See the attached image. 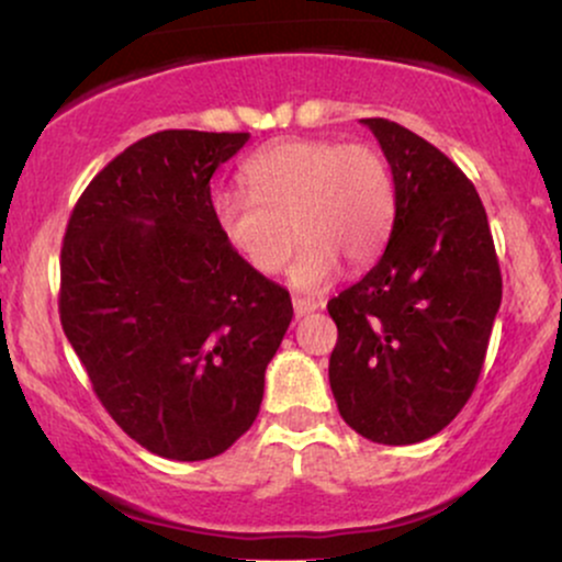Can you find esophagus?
<instances>
[{
	"mask_svg": "<svg viewBox=\"0 0 562 562\" xmlns=\"http://www.w3.org/2000/svg\"><path fill=\"white\" fill-rule=\"evenodd\" d=\"M319 306H322L319 301H312V299H293V312H295V317H306V314L317 312Z\"/></svg>",
	"mask_w": 562,
	"mask_h": 562,
	"instance_id": "esophagus-1",
	"label": "esophagus"
}]
</instances>
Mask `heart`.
I'll use <instances>...</instances> for the list:
<instances>
[{
    "label": "heart",
    "mask_w": 562,
    "mask_h": 562,
    "mask_svg": "<svg viewBox=\"0 0 562 562\" xmlns=\"http://www.w3.org/2000/svg\"><path fill=\"white\" fill-rule=\"evenodd\" d=\"M248 192L222 190L214 222L224 243L259 274H277L303 237L290 267L299 290L327 288L340 261L367 263L383 250L396 216L389 164L362 142L288 139L245 164Z\"/></svg>",
    "instance_id": "1"
}]
</instances>
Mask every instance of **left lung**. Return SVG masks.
<instances>
[{
  "label": "left lung",
  "mask_w": 562,
  "mask_h": 562,
  "mask_svg": "<svg viewBox=\"0 0 562 562\" xmlns=\"http://www.w3.org/2000/svg\"><path fill=\"white\" fill-rule=\"evenodd\" d=\"M362 124L391 166L396 216L380 261L327 303L338 325L330 389L359 436L402 447L447 428L473 393L502 274L465 173L409 128Z\"/></svg>",
  "instance_id": "8db88e82"
}]
</instances>
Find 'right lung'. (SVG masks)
Returning a JSON list of instances; mask_svg holds the SVG:
<instances>
[{
  "label": "right lung",
  "mask_w": 562,
  "mask_h": 562,
  "mask_svg": "<svg viewBox=\"0 0 562 562\" xmlns=\"http://www.w3.org/2000/svg\"><path fill=\"white\" fill-rule=\"evenodd\" d=\"M245 132L166 128L81 192L60 250V322L108 415L177 462L250 428L293 303L214 222L211 177Z\"/></svg>",
  "instance_id": "1"
}]
</instances>
